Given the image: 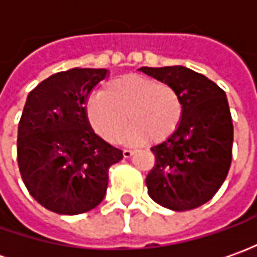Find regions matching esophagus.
I'll use <instances>...</instances> for the list:
<instances>
[{
  "instance_id": "obj_1",
  "label": "esophagus",
  "mask_w": 257,
  "mask_h": 257,
  "mask_svg": "<svg viewBox=\"0 0 257 257\" xmlns=\"http://www.w3.org/2000/svg\"><path fill=\"white\" fill-rule=\"evenodd\" d=\"M123 156H124V158H132L134 156V151L133 150H124L123 151Z\"/></svg>"
}]
</instances>
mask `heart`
<instances>
[{"mask_svg":"<svg viewBox=\"0 0 257 257\" xmlns=\"http://www.w3.org/2000/svg\"><path fill=\"white\" fill-rule=\"evenodd\" d=\"M89 124L101 139L117 141L127 124L124 143L140 146L161 143L177 132L182 103L173 87L156 79L127 75L111 80L104 92L93 93L86 103Z\"/></svg>","mask_w":257,"mask_h":257,"instance_id":"heart-1","label":"heart"}]
</instances>
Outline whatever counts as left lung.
<instances>
[{
  "mask_svg": "<svg viewBox=\"0 0 257 257\" xmlns=\"http://www.w3.org/2000/svg\"><path fill=\"white\" fill-rule=\"evenodd\" d=\"M139 70L173 87L182 103L177 132L151 151L156 165L146 178L149 195L171 211H189L221 188L232 161L233 124L226 94L185 66Z\"/></svg>",
  "mask_w": 257,
  "mask_h": 257,
  "instance_id": "1",
  "label": "left lung"
}]
</instances>
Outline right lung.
<instances>
[{
  "instance_id": "right-lung-1",
  "label": "right lung",
  "mask_w": 257,
  "mask_h": 257,
  "mask_svg": "<svg viewBox=\"0 0 257 257\" xmlns=\"http://www.w3.org/2000/svg\"><path fill=\"white\" fill-rule=\"evenodd\" d=\"M107 69L73 68L29 92L18 124V165L29 194L60 215L87 212L103 201L108 168L123 151L93 132L86 103Z\"/></svg>"
}]
</instances>
